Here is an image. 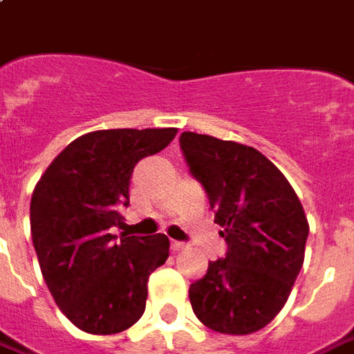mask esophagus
Wrapping results in <instances>:
<instances>
[{
  "mask_svg": "<svg viewBox=\"0 0 354 354\" xmlns=\"http://www.w3.org/2000/svg\"><path fill=\"white\" fill-rule=\"evenodd\" d=\"M171 249L175 253H179L183 249H187V243H183V241H171Z\"/></svg>",
  "mask_w": 354,
  "mask_h": 354,
  "instance_id": "esophagus-1",
  "label": "esophagus"
}]
</instances>
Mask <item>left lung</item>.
Here are the masks:
<instances>
[{
	"label": "left lung",
	"instance_id": "1",
	"mask_svg": "<svg viewBox=\"0 0 354 354\" xmlns=\"http://www.w3.org/2000/svg\"><path fill=\"white\" fill-rule=\"evenodd\" d=\"M189 169L203 183L226 259L210 261L189 300L206 327L249 335L271 324L302 269L308 218L292 185L261 151L232 140L183 132Z\"/></svg>",
	"mask_w": 354,
	"mask_h": 354
}]
</instances>
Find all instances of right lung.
<instances>
[{"instance_id":"add662e5","label":"right lung","mask_w":354,"mask_h":354,"mask_svg":"<svg viewBox=\"0 0 354 354\" xmlns=\"http://www.w3.org/2000/svg\"><path fill=\"white\" fill-rule=\"evenodd\" d=\"M177 128L95 130L52 160L30 198L40 271L64 315L91 335H115L146 310L148 279L169 257L163 234H111L122 226L136 163L169 146Z\"/></svg>"}]
</instances>
